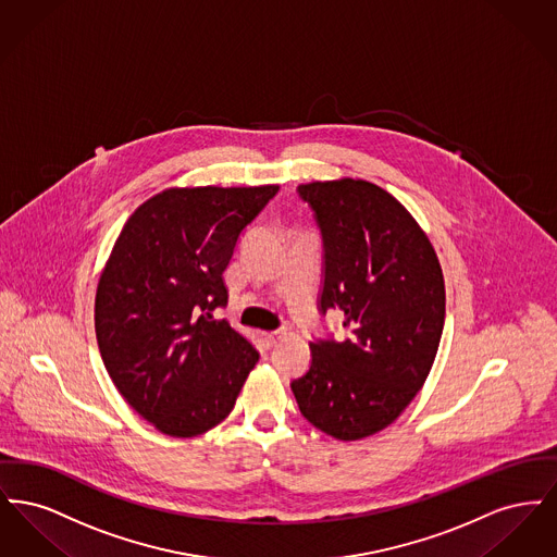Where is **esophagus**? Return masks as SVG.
Segmentation results:
<instances>
[{
    "instance_id": "34e87169",
    "label": "esophagus",
    "mask_w": 557,
    "mask_h": 557,
    "mask_svg": "<svg viewBox=\"0 0 557 557\" xmlns=\"http://www.w3.org/2000/svg\"><path fill=\"white\" fill-rule=\"evenodd\" d=\"M284 336H286L284 332H265V334H263V345H265L267 348H273L280 341H284Z\"/></svg>"
}]
</instances>
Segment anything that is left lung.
<instances>
[{
  "instance_id": "left-lung-1",
  "label": "left lung",
  "mask_w": 557,
  "mask_h": 557,
  "mask_svg": "<svg viewBox=\"0 0 557 557\" xmlns=\"http://www.w3.org/2000/svg\"><path fill=\"white\" fill-rule=\"evenodd\" d=\"M296 191L323 239L319 311L343 313L348 336L311 343V368L292 393L318 430L359 441L393 424L424 386L445 325L443 269L386 189L346 177Z\"/></svg>"
}]
</instances>
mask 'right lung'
<instances>
[{
    "label": "right lung",
    "instance_id": "right-lung-1",
    "mask_svg": "<svg viewBox=\"0 0 557 557\" xmlns=\"http://www.w3.org/2000/svg\"><path fill=\"white\" fill-rule=\"evenodd\" d=\"M280 186L171 187L127 219L96 292L108 375L133 409L175 438L221 424L259 350L225 319L223 271L244 227Z\"/></svg>",
    "mask_w": 557,
    "mask_h": 557
}]
</instances>
